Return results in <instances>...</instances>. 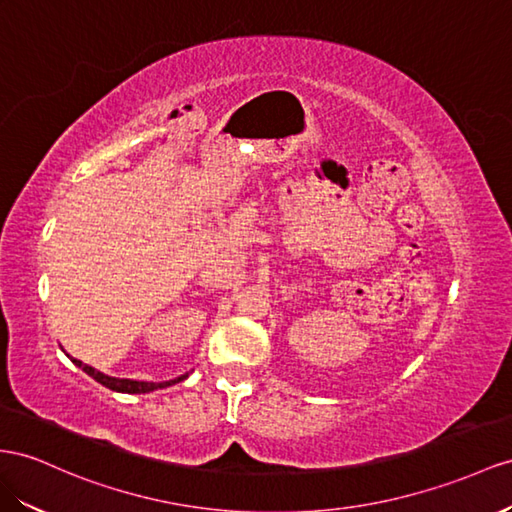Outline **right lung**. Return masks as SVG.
Masks as SVG:
<instances>
[{"label": "right lung", "mask_w": 512, "mask_h": 512, "mask_svg": "<svg viewBox=\"0 0 512 512\" xmlns=\"http://www.w3.org/2000/svg\"><path fill=\"white\" fill-rule=\"evenodd\" d=\"M73 363L77 365V368H82L88 376H93L97 383H101L103 387H108L112 391H121V393H149V391H155V389H164V387H170L175 383H181L183 378H188V374H181L177 378H173V381H164V383H147V381H131V378H114V376H108L103 372H97L95 368H90V365L82 363L73 359Z\"/></svg>", "instance_id": "1"}]
</instances>
